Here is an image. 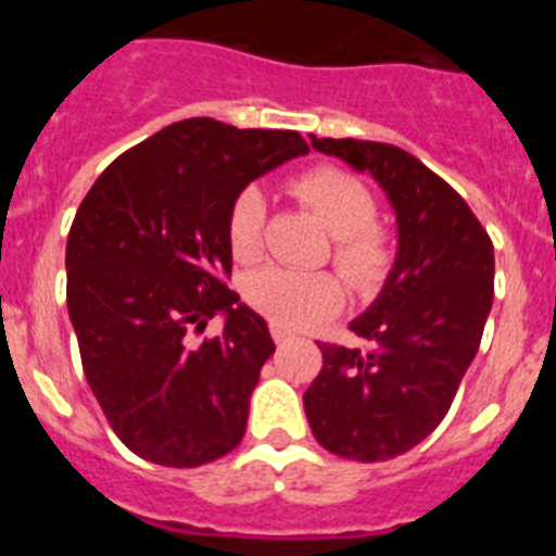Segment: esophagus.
Segmentation results:
<instances>
[{"label": "esophagus", "mask_w": 556, "mask_h": 556, "mask_svg": "<svg viewBox=\"0 0 556 556\" xmlns=\"http://www.w3.org/2000/svg\"><path fill=\"white\" fill-rule=\"evenodd\" d=\"M269 333H273V339H275V342H278V345L289 342V331H287V328L278 326V323H273V326H269Z\"/></svg>", "instance_id": "1"}]
</instances>
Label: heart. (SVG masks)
I'll return each mask as SVG.
<instances>
[{"instance_id": "1", "label": "heart", "mask_w": 556, "mask_h": 556, "mask_svg": "<svg viewBox=\"0 0 556 556\" xmlns=\"http://www.w3.org/2000/svg\"><path fill=\"white\" fill-rule=\"evenodd\" d=\"M289 189L333 233V262L353 287H372L390 264V230L372 217V194L356 175L339 166H312L294 175ZM267 203L258 189L236 194L225 236L236 262H255L264 248ZM244 298L281 328H308L342 306L345 289L331 273L264 267L244 281Z\"/></svg>"}]
</instances>
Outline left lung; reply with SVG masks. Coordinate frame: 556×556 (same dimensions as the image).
Here are the masks:
<instances>
[{
    "label": "left lung",
    "instance_id": "left-lung-1",
    "mask_svg": "<svg viewBox=\"0 0 556 556\" xmlns=\"http://www.w3.org/2000/svg\"><path fill=\"white\" fill-rule=\"evenodd\" d=\"M312 147L370 172L397 219L395 264L351 323L372 351L320 342L323 370L303 395L323 448L384 462L448 415L493 306V242L468 203L401 147L317 136Z\"/></svg>",
    "mask_w": 556,
    "mask_h": 556
}]
</instances>
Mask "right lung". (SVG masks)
I'll use <instances>...</instances> for the list:
<instances>
[{
    "label": "right lung",
    "instance_id": "right-lung-1",
    "mask_svg": "<svg viewBox=\"0 0 556 556\" xmlns=\"http://www.w3.org/2000/svg\"><path fill=\"white\" fill-rule=\"evenodd\" d=\"M294 130L198 116L164 127L102 172L68 230L66 306L88 387L141 459L198 468L242 443L275 342L228 289V208L250 180L306 155ZM223 313L219 338L189 346Z\"/></svg>",
    "mask_w": 556,
    "mask_h": 556
}]
</instances>
